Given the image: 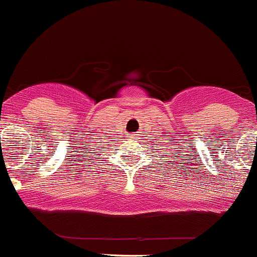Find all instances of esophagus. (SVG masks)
Listing matches in <instances>:
<instances>
[{"label":"esophagus","instance_id":"34e87169","mask_svg":"<svg viewBox=\"0 0 257 257\" xmlns=\"http://www.w3.org/2000/svg\"><path fill=\"white\" fill-rule=\"evenodd\" d=\"M130 138L133 139V140H136V138H135V135H130Z\"/></svg>","mask_w":257,"mask_h":257}]
</instances>
